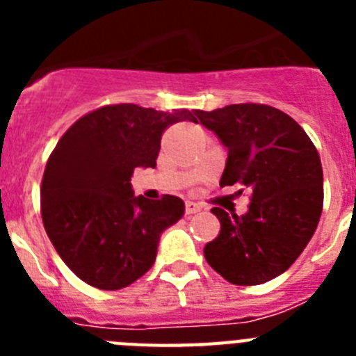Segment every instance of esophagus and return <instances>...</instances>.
<instances>
[{
  "label": "esophagus",
  "instance_id": "34e87169",
  "mask_svg": "<svg viewBox=\"0 0 356 356\" xmlns=\"http://www.w3.org/2000/svg\"><path fill=\"white\" fill-rule=\"evenodd\" d=\"M200 210H201V207L197 205V203H194V201H187V203H185V213H187V216L197 213Z\"/></svg>",
  "mask_w": 356,
  "mask_h": 356
}]
</instances>
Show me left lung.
I'll list each match as a JSON object with an SVG mask.
<instances>
[{"label": "left lung", "mask_w": 356, "mask_h": 356, "mask_svg": "<svg viewBox=\"0 0 356 356\" xmlns=\"http://www.w3.org/2000/svg\"><path fill=\"white\" fill-rule=\"evenodd\" d=\"M194 115L228 149L219 185L251 191L244 216L212 209L221 232L203 250L207 262L229 284H266L287 271L316 232L323 212L319 153L303 128L273 106L241 103Z\"/></svg>", "instance_id": "1"}]
</instances>
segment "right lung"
<instances>
[{"mask_svg":"<svg viewBox=\"0 0 356 356\" xmlns=\"http://www.w3.org/2000/svg\"><path fill=\"white\" fill-rule=\"evenodd\" d=\"M194 112L106 105L62 135L44 169L40 213L56 253L85 284L118 291L155 264L160 235L185 205L176 196H134L131 175L155 168L163 130L194 121Z\"/></svg>","mask_w":356,"mask_h":356,"instance_id":"right-lung-1","label":"right lung"}]
</instances>
